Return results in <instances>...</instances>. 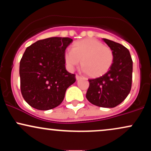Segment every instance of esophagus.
I'll return each mask as SVG.
<instances>
[{
  "label": "esophagus",
  "instance_id": "34e87169",
  "mask_svg": "<svg viewBox=\"0 0 151 151\" xmlns=\"http://www.w3.org/2000/svg\"><path fill=\"white\" fill-rule=\"evenodd\" d=\"M81 79V76L78 75V74H76V79H77V80H79V79Z\"/></svg>",
  "mask_w": 151,
  "mask_h": 151
}]
</instances>
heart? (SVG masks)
I'll use <instances>...</instances> for the list:
<instances>
[{
	"mask_svg": "<svg viewBox=\"0 0 151 151\" xmlns=\"http://www.w3.org/2000/svg\"><path fill=\"white\" fill-rule=\"evenodd\" d=\"M65 60L71 69L81 61L84 72L90 77L96 78L110 70L114 62V52L98 40L89 38L74 42L72 50L65 52Z\"/></svg>",
	"mask_w": 151,
	"mask_h": 151,
	"instance_id": "1",
	"label": "heart"
}]
</instances>
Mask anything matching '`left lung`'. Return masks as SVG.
Listing matches in <instances>:
<instances>
[{"mask_svg":"<svg viewBox=\"0 0 151 151\" xmlns=\"http://www.w3.org/2000/svg\"><path fill=\"white\" fill-rule=\"evenodd\" d=\"M114 52V62L104 75L89 79L86 97L90 103L114 108L127 97L132 84L133 61L129 50L122 45L103 38Z\"/></svg>","mask_w":151,"mask_h":151,"instance_id":"obj_1","label":"left lung"}]
</instances>
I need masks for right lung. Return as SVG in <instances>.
Returning a JSON list of instances; mask_svg holds the SVG:
<instances>
[{"mask_svg":"<svg viewBox=\"0 0 151 151\" xmlns=\"http://www.w3.org/2000/svg\"><path fill=\"white\" fill-rule=\"evenodd\" d=\"M72 42L69 37H53L26 48L19 72L22 95L30 106L43 111L55 108L75 82V74L65 68V50Z\"/></svg>","mask_w":151,"mask_h":151,"instance_id":"obj_1","label":"right lung"}]
</instances>
